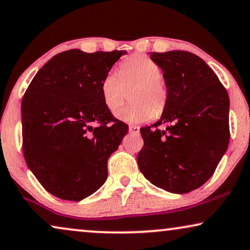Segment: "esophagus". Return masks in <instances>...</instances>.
Here are the masks:
<instances>
[{
    "instance_id": "34e87169",
    "label": "esophagus",
    "mask_w": 250,
    "mask_h": 250,
    "mask_svg": "<svg viewBox=\"0 0 250 250\" xmlns=\"http://www.w3.org/2000/svg\"><path fill=\"white\" fill-rule=\"evenodd\" d=\"M128 129H129V132L131 133H135V134H139L140 133V127H138V126H134V125H131L128 127Z\"/></svg>"
}]
</instances>
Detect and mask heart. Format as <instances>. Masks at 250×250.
<instances>
[{"label":"heart","instance_id":"b5f03b06","mask_svg":"<svg viewBox=\"0 0 250 250\" xmlns=\"http://www.w3.org/2000/svg\"><path fill=\"white\" fill-rule=\"evenodd\" d=\"M163 70L155 60L146 56L129 57L119 66V74L110 71L102 78L100 90L105 107L115 112L124 104L127 91L132 104L117 112L128 123H145L160 115L168 102V90L162 81Z\"/></svg>","mask_w":250,"mask_h":250}]
</instances>
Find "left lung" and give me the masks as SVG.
I'll return each instance as SVG.
<instances>
[{
    "instance_id": "1",
    "label": "left lung",
    "mask_w": 250,
    "mask_h": 250,
    "mask_svg": "<svg viewBox=\"0 0 250 250\" xmlns=\"http://www.w3.org/2000/svg\"><path fill=\"white\" fill-rule=\"evenodd\" d=\"M159 64L168 102L156 124L140 128L141 173L153 186L188 193L213 175L230 140V100L216 74L187 51L150 52ZM166 124V130L158 126Z\"/></svg>"
}]
</instances>
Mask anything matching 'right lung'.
Wrapping results in <instances>:
<instances>
[{
	"label": "right lung",
	"instance_id": "right-lung-1",
	"mask_svg": "<svg viewBox=\"0 0 250 250\" xmlns=\"http://www.w3.org/2000/svg\"><path fill=\"white\" fill-rule=\"evenodd\" d=\"M126 51L73 49L50 59L21 101L22 151L44 189L63 200L91 196L108 176V158L128 125L102 100V78Z\"/></svg>",
	"mask_w": 250,
	"mask_h": 250
}]
</instances>
